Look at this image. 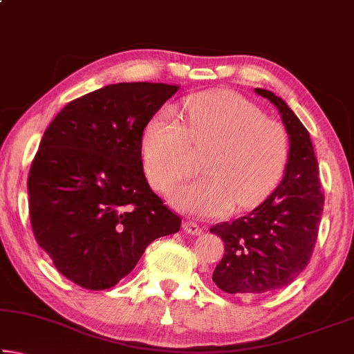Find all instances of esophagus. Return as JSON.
Here are the masks:
<instances>
[{
    "instance_id": "esophagus-1",
    "label": "esophagus",
    "mask_w": 354,
    "mask_h": 354,
    "mask_svg": "<svg viewBox=\"0 0 354 354\" xmlns=\"http://www.w3.org/2000/svg\"><path fill=\"white\" fill-rule=\"evenodd\" d=\"M184 231L189 232V234H192V236H198V234H201V232H203V227L198 223H196V221H194V220H185Z\"/></svg>"
}]
</instances>
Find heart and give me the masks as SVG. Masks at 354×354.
Masks as SVG:
<instances>
[{
	"mask_svg": "<svg viewBox=\"0 0 354 354\" xmlns=\"http://www.w3.org/2000/svg\"><path fill=\"white\" fill-rule=\"evenodd\" d=\"M184 124L170 111L147 123L142 159L149 183L170 192L187 171L192 148L207 149L205 175L173 195L176 206L198 215H221L259 206L283 178L290 158L289 131L259 106L230 91L192 95L183 104Z\"/></svg>",
	"mask_w": 354,
	"mask_h": 354,
	"instance_id": "1",
	"label": "heart"
}]
</instances>
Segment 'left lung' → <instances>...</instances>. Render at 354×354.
Listing matches in <instances>:
<instances>
[{
  "label": "left lung",
  "mask_w": 354,
  "mask_h": 354,
  "mask_svg": "<svg viewBox=\"0 0 354 354\" xmlns=\"http://www.w3.org/2000/svg\"><path fill=\"white\" fill-rule=\"evenodd\" d=\"M256 93L278 107L290 136V158L283 181L262 205L211 227L225 242L214 283L239 295L283 289L303 272L313 256L325 201L308 129L284 100L263 88Z\"/></svg>",
  "instance_id": "8db88e82"
}]
</instances>
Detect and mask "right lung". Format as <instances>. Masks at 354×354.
Listing matches in <instances>:
<instances>
[{"label": "right lung", "instance_id": "right-lung-1", "mask_svg": "<svg viewBox=\"0 0 354 354\" xmlns=\"http://www.w3.org/2000/svg\"><path fill=\"white\" fill-rule=\"evenodd\" d=\"M179 86L120 82L76 98L41 137L28 176L29 218L65 278L91 290L115 286L181 217L143 173L142 133Z\"/></svg>", "mask_w": 354, "mask_h": 354}]
</instances>
